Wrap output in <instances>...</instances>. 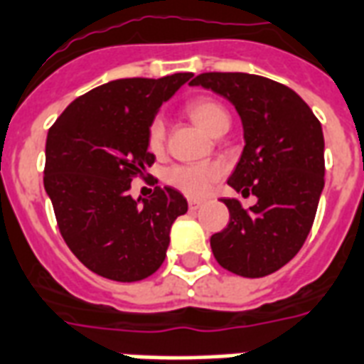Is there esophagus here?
<instances>
[{
	"instance_id": "esophagus-1",
	"label": "esophagus",
	"mask_w": 364,
	"mask_h": 364,
	"mask_svg": "<svg viewBox=\"0 0 364 364\" xmlns=\"http://www.w3.org/2000/svg\"><path fill=\"white\" fill-rule=\"evenodd\" d=\"M200 206H202L200 200H193V198L188 200V208H191V210H198Z\"/></svg>"
}]
</instances>
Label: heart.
Listing matches in <instances>:
<instances>
[{
  "mask_svg": "<svg viewBox=\"0 0 364 364\" xmlns=\"http://www.w3.org/2000/svg\"><path fill=\"white\" fill-rule=\"evenodd\" d=\"M185 112L188 118L202 127L210 135H215L221 129H229L231 118L227 108L221 102L213 99H193L185 105ZM166 143V126L162 118H154L146 132V146L152 154H160ZM221 176V166L219 164H176L166 171L164 181L170 187L181 191L187 196H204L210 191L213 183Z\"/></svg>",
  "mask_w": 364,
  "mask_h": 364,
  "instance_id": "obj_1",
  "label": "heart"
}]
</instances>
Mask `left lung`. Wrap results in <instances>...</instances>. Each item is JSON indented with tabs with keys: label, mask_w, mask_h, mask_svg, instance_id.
<instances>
[{
	"label": "left lung",
	"mask_w": 364,
	"mask_h": 364,
	"mask_svg": "<svg viewBox=\"0 0 364 364\" xmlns=\"http://www.w3.org/2000/svg\"><path fill=\"white\" fill-rule=\"evenodd\" d=\"M191 85L212 90L235 105L244 127L242 156L229 177L244 208L225 198L229 223L210 238L213 257L227 271L259 279L284 267L304 246L324 187L321 122L284 83L244 72H204Z\"/></svg>",
	"instance_id": "8db88e82"
}]
</instances>
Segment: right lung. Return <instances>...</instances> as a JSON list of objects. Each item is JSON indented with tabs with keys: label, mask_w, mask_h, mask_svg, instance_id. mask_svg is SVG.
<instances>
[{
	"label": "right lung",
	"mask_w": 364,
	"mask_h": 364,
	"mask_svg": "<svg viewBox=\"0 0 364 364\" xmlns=\"http://www.w3.org/2000/svg\"><path fill=\"white\" fill-rule=\"evenodd\" d=\"M193 77H124L77 97L49 127L43 185L66 246L93 273L143 281L166 259L170 229L187 212L171 187L133 200L135 177L154 164L146 132L164 101ZM158 183V181H156Z\"/></svg>",
	"instance_id": "right-lung-1"
}]
</instances>
